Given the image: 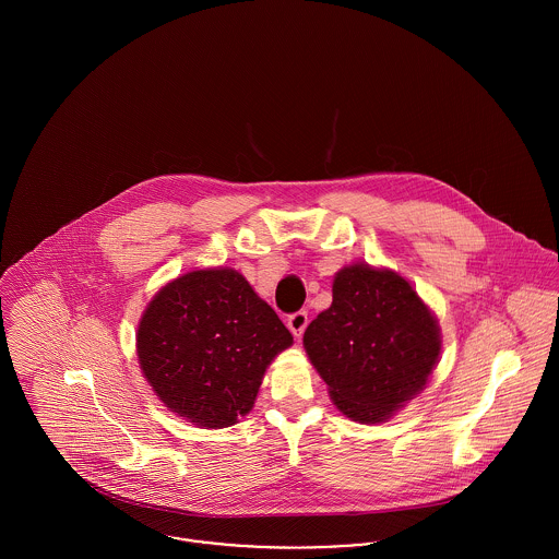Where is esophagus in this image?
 <instances>
[{
    "mask_svg": "<svg viewBox=\"0 0 559 559\" xmlns=\"http://www.w3.org/2000/svg\"><path fill=\"white\" fill-rule=\"evenodd\" d=\"M308 312H295V314H290L288 317V329L299 337L304 331H306V326H308Z\"/></svg>",
    "mask_w": 559,
    "mask_h": 559,
    "instance_id": "obj_1",
    "label": "esophagus"
}]
</instances>
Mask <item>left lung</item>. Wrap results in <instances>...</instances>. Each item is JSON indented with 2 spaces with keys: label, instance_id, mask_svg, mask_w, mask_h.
<instances>
[{
  "label": "left lung",
  "instance_id": "left-lung-1",
  "mask_svg": "<svg viewBox=\"0 0 559 559\" xmlns=\"http://www.w3.org/2000/svg\"><path fill=\"white\" fill-rule=\"evenodd\" d=\"M304 346L350 419L379 424L415 399L441 353V329L413 286L390 269L357 262L333 280V301Z\"/></svg>",
  "mask_w": 559,
  "mask_h": 559
}]
</instances>
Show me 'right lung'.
Masks as SVG:
<instances>
[{"mask_svg": "<svg viewBox=\"0 0 559 559\" xmlns=\"http://www.w3.org/2000/svg\"><path fill=\"white\" fill-rule=\"evenodd\" d=\"M290 331L235 269L165 284L138 326L140 368L160 402L200 428H228L255 402Z\"/></svg>", "mask_w": 559, "mask_h": 559, "instance_id": "right-lung-1", "label": "right lung"}]
</instances>
